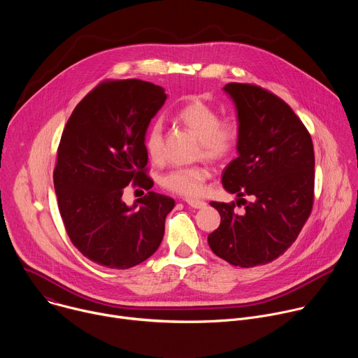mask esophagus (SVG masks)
Instances as JSON below:
<instances>
[{
	"mask_svg": "<svg viewBox=\"0 0 358 358\" xmlns=\"http://www.w3.org/2000/svg\"><path fill=\"white\" fill-rule=\"evenodd\" d=\"M185 202H187V206H189L191 208H195V210H201V208L207 207V202L201 201V199H185Z\"/></svg>",
	"mask_w": 358,
	"mask_h": 358,
	"instance_id": "esophagus-1",
	"label": "esophagus"
}]
</instances>
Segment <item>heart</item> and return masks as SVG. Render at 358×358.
<instances>
[{
	"mask_svg": "<svg viewBox=\"0 0 358 358\" xmlns=\"http://www.w3.org/2000/svg\"><path fill=\"white\" fill-rule=\"evenodd\" d=\"M177 120L199 138L198 156L211 162L229 159L241 140V122L235 116L220 119V112L202 99L194 97L177 112ZM144 150L152 163L164 159V133L162 122H152L144 134ZM210 178L208 167L194 164L177 167L162 177V185L167 191L181 196L194 198L202 194Z\"/></svg>",
	"mask_w": 358,
	"mask_h": 358,
	"instance_id": "obj_1",
	"label": "heart"
}]
</instances>
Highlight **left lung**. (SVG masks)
I'll return each instance as SVG.
<instances>
[{"label":"left lung","mask_w":358,"mask_h":358,"mask_svg":"<svg viewBox=\"0 0 358 358\" xmlns=\"http://www.w3.org/2000/svg\"><path fill=\"white\" fill-rule=\"evenodd\" d=\"M241 122L239 156L222 173L236 202H211L221 215L208 235L213 252L234 266L253 268L276 258L296 241L315 201V150L310 133L275 93L252 83H228ZM252 196L246 203L241 196ZM243 203L242 213L234 207Z\"/></svg>","instance_id":"8db88e82"}]
</instances>
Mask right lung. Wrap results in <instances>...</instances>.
I'll return each mask as SVG.
<instances>
[{"mask_svg":"<svg viewBox=\"0 0 358 358\" xmlns=\"http://www.w3.org/2000/svg\"><path fill=\"white\" fill-rule=\"evenodd\" d=\"M166 99L155 83L108 79L79 101L64 129L54 170L58 207L72 243L97 265L133 268L163 241L176 202L150 189L143 141ZM129 183L149 191L133 208L121 201Z\"/></svg>","mask_w":358,"mask_h":358,"instance_id":"1","label":"right lung"}]
</instances>
